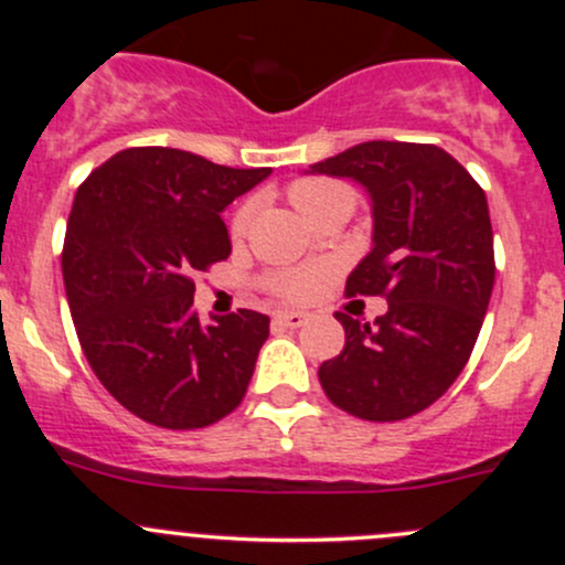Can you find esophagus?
Listing matches in <instances>:
<instances>
[{
    "instance_id": "obj_1",
    "label": "esophagus",
    "mask_w": 565,
    "mask_h": 565,
    "mask_svg": "<svg viewBox=\"0 0 565 565\" xmlns=\"http://www.w3.org/2000/svg\"><path fill=\"white\" fill-rule=\"evenodd\" d=\"M273 322L284 324V328H300V324L309 322V315H303V311H276Z\"/></svg>"
}]
</instances>
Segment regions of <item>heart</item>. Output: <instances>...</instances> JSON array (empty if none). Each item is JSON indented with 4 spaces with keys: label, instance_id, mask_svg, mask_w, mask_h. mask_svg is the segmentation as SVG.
<instances>
[{
    "label": "heart",
    "instance_id": "b5f03b06",
    "mask_svg": "<svg viewBox=\"0 0 565 565\" xmlns=\"http://www.w3.org/2000/svg\"><path fill=\"white\" fill-rule=\"evenodd\" d=\"M287 196L306 218L322 210L324 204L335 202V199H355V191L344 182L324 180V177H303V180H295L287 188ZM250 218H254V204L243 202L241 207L232 213L230 221V235L232 241H241L246 237ZM319 281H322V273L317 267H278V270L265 273L262 278V287L267 292H273L276 298L284 300H309L317 292Z\"/></svg>",
    "mask_w": 565,
    "mask_h": 565
}]
</instances>
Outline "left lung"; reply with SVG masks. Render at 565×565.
I'll use <instances>...</instances> for the list:
<instances>
[{
    "label": "left lung",
    "mask_w": 565,
    "mask_h": 565,
    "mask_svg": "<svg viewBox=\"0 0 565 565\" xmlns=\"http://www.w3.org/2000/svg\"><path fill=\"white\" fill-rule=\"evenodd\" d=\"M311 172L352 177L372 193L374 248L347 278V298L380 295L374 324L344 311V350L319 366L324 396L363 420H404L454 385L494 287L483 188L435 145L363 141Z\"/></svg>",
    "instance_id": "8db88e82"
}]
</instances>
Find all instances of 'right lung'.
<instances>
[{
  "mask_svg": "<svg viewBox=\"0 0 565 565\" xmlns=\"http://www.w3.org/2000/svg\"><path fill=\"white\" fill-rule=\"evenodd\" d=\"M270 169L130 147L78 185L62 278L78 344L104 388L161 429H204L246 396L267 315L199 322L193 276L232 254L221 210Z\"/></svg>",
  "mask_w": 565,
  "mask_h": 565,
  "instance_id": "add662e5",
  "label": "right lung"
}]
</instances>
